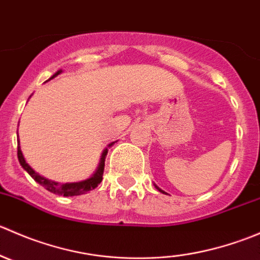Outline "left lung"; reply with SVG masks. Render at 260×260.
I'll return each mask as SVG.
<instances>
[{
  "label": "left lung",
  "mask_w": 260,
  "mask_h": 260,
  "mask_svg": "<svg viewBox=\"0 0 260 260\" xmlns=\"http://www.w3.org/2000/svg\"><path fill=\"white\" fill-rule=\"evenodd\" d=\"M156 187H157V186H156ZM157 188H158V187H157ZM158 191H159V192H162V193H165V191H162V190H161V188H158Z\"/></svg>",
  "instance_id": "1"
}]
</instances>
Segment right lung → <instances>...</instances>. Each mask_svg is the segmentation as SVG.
<instances>
[{
    "instance_id": "right-lung-1",
    "label": "right lung",
    "mask_w": 260,
    "mask_h": 260,
    "mask_svg": "<svg viewBox=\"0 0 260 260\" xmlns=\"http://www.w3.org/2000/svg\"><path fill=\"white\" fill-rule=\"evenodd\" d=\"M60 73H61V70H59V72L55 73V74L52 75L50 79H52V78H55L56 75H59ZM112 145H113V143H111L109 146H112ZM107 152L108 151H107V148H106L103 151V154H102L101 164H99L98 170H96L95 174H94L91 177H89V179H86L84 181H80V182L57 183V182H54V181H50L48 179H45V177L40 176L38 172L34 171V170L31 169L27 164H26L25 158H23V156H22V152H21L20 146L17 145V157H18V161H20V165L23 167V170H26V171H27V174L30 175V176L36 181V182L40 183L43 187H45L46 190L50 191V192L57 193V195H64V196L83 195V193H86L88 191L95 188L96 186L102 182V180H103V171H104V159H106Z\"/></svg>"
}]
</instances>
